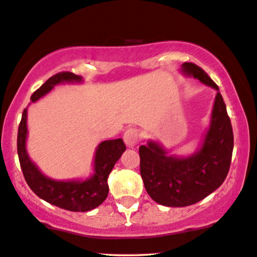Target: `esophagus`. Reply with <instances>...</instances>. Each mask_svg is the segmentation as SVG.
Instances as JSON below:
<instances>
[{
    "instance_id": "34e87169",
    "label": "esophagus",
    "mask_w": 257,
    "mask_h": 257,
    "mask_svg": "<svg viewBox=\"0 0 257 257\" xmlns=\"http://www.w3.org/2000/svg\"><path fill=\"white\" fill-rule=\"evenodd\" d=\"M123 142L128 148H134L138 143V132L134 128L126 130L123 134Z\"/></svg>"
}]
</instances>
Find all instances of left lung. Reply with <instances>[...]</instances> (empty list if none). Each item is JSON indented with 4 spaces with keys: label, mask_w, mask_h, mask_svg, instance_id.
I'll return each instance as SVG.
<instances>
[{
    "label": "left lung",
    "mask_w": 257,
    "mask_h": 257,
    "mask_svg": "<svg viewBox=\"0 0 257 257\" xmlns=\"http://www.w3.org/2000/svg\"><path fill=\"white\" fill-rule=\"evenodd\" d=\"M181 72L217 90L200 148L189 156L169 155L157 141L139 147L141 175L148 194L157 204L185 207L196 204L219 188L229 173L233 150L232 126L218 85L193 63H183Z\"/></svg>",
    "instance_id": "8db88e82"
}]
</instances>
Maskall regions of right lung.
I'll use <instances>...</instances> for the list:
<instances>
[{"mask_svg": "<svg viewBox=\"0 0 257 257\" xmlns=\"http://www.w3.org/2000/svg\"><path fill=\"white\" fill-rule=\"evenodd\" d=\"M83 78L72 72H59L50 77L31 96L32 103L49 94L55 85L64 83H82ZM27 108L22 113L18 131V155L27 185L40 199L72 212L94 210L106 200L108 195V179L114 164L126 150L122 139L103 141L97 145L94 155L93 174L87 179L55 180L46 176L30 158L27 153Z\"/></svg>", "mask_w": 257, "mask_h": 257, "instance_id": "right-lung-1", "label": "right lung"}]
</instances>
